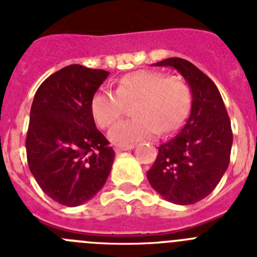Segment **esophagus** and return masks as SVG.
<instances>
[{
    "instance_id": "esophagus-1",
    "label": "esophagus",
    "mask_w": 257,
    "mask_h": 257,
    "mask_svg": "<svg viewBox=\"0 0 257 257\" xmlns=\"http://www.w3.org/2000/svg\"><path fill=\"white\" fill-rule=\"evenodd\" d=\"M134 148V145H126V147H115V153H121V152L124 151H130V149Z\"/></svg>"
}]
</instances>
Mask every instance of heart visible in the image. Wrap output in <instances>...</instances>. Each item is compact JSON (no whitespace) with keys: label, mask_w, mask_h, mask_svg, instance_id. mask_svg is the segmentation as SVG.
<instances>
[{"label":"heart","mask_w":257,"mask_h":257,"mask_svg":"<svg viewBox=\"0 0 257 257\" xmlns=\"http://www.w3.org/2000/svg\"><path fill=\"white\" fill-rule=\"evenodd\" d=\"M134 104L133 114L136 118L119 122L108 134V139L117 147L178 130L189 113L192 91L180 77L157 70H138L122 77L115 91L95 92L90 110L95 123L106 128L123 115L127 105Z\"/></svg>","instance_id":"obj_1"}]
</instances>
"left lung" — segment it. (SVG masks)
Returning <instances> with one entry per match:
<instances>
[{"label":"left lung","instance_id":"8db88e82","mask_svg":"<svg viewBox=\"0 0 257 257\" xmlns=\"http://www.w3.org/2000/svg\"><path fill=\"white\" fill-rule=\"evenodd\" d=\"M153 65L174 68L185 78L192 90V109L178 135L158 147L147 178L166 201L193 205L216 188L228 169L230 118L216 85L190 61L169 58Z\"/></svg>","mask_w":257,"mask_h":257}]
</instances>
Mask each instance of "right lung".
I'll return each mask as SVG.
<instances>
[{"label": "right lung", "instance_id": "right-lung-1", "mask_svg": "<svg viewBox=\"0 0 257 257\" xmlns=\"http://www.w3.org/2000/svg\"><path fill=\"white\" fill-rule=\"evenodd\" d=\"M109 72L72 64L41 83L32 103L26 148L29 170L60 205H82L104 187L114 151L97 130L92 96Z\"/></svg>", "mask_w": 257, "mask_h": 257}]
</instances>
